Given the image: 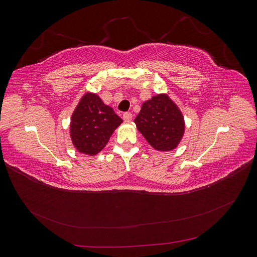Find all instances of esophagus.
<instances>
[{"instance_id":"obj_1","label":"esophagus","mask_w":257,"mask_h":257,"mask_svg":"<svg viewBox=\"0 0 257 257\" xmlns=\"http://www.w3.org/2000/svg\"><path fill=\"white\" fill-rule=\"evenodd\" d=\"M132 119H133V114H132L131 112H124L123 113V120L125 122H128Z\"/></svg>"}]
</instances>
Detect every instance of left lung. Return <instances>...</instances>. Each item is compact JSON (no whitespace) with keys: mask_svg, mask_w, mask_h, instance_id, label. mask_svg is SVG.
<instances>
[{"mask_svg":"<svg viewBox=\"0 0 257 257\" xmlns=\"http://www.w3.org/2000/svg\"><path fill=\"white\" fill-rule=\"evenodd\" d=\"M134 122L146 141L159 151L175 149L183 136L182 113L166 95L145 102Z\"/></svg>","mask_w":257,"mask_h":257,"instance_id":"obj_1","label":"left lung"}]
</instances>
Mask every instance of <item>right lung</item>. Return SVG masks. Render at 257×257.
I'll return each mask as SVG.
<instances>
[{
	"label": "right lung",
	"mask_w": 257,
	"mask_h": 257,
	"mask_svg": "<svg viewBox=\"0 0 257 257\" xmlns=\"http://www.w3.org/2000/svg\"><path fill=\"white\" fill-rule=\"evenodd\" d=\"M121 123L122 119L111 107L105 105L96 94L87 93L72 115L73 144L81 153L97 154Z\"/></svg>",
	"instance_id": "add662e5"
}]
</instances>
